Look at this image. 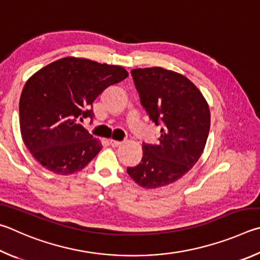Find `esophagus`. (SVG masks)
I'll use <instances>...</instances> for the list:
<instances>
[{
	"instance_id": "1",
	"label": "esophagus",
	"mask_w": 260,
	"mask_h": 260,
	"mask_svg": "<svg viewBox=\"0 0 260 260\" xmlns=\"http://www.w3.org/2000/svg\"><path fill=\"white\" fill-rule=\"evenodd\" d=\"M109 144H111L113 147H118V146H121V145H122L121 142H117V140H114V139L109 140Z\"/></svg>"
}]
</instances>
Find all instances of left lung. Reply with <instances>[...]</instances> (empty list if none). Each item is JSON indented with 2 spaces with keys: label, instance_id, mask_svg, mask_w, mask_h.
I'll return each instance as SVG.
<instances>
[{
  "label": "left lung",
  "instance_id": "left-lung-1",
  "mask_svg": "<svg viewBox=\"0 0 260 260\" xmlns=\"http://www.w3.org/2000/svg\"><path fill=\"white\" fill-rule=\"evenodd\" d=\"M131 75L148 117L161 123L157 145L144 144L143 158L126 172L143 188L180 179L199 161L210 130V109L192 81L162 67L135 68Z\"/></svg>",
  "mask_w": 260,
  "mask_h": 260
}]
</instances>
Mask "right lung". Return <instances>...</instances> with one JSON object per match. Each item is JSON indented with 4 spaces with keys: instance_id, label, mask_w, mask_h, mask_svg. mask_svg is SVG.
I'll return each instance as SVG.
<instances>
[{
    "instance_id": "add662e5",
    "label": "right lung",
    "mask_w": 260,
    "mask_h": 260,
    "mask_svg": "<svg viewBox=\"0 0 260 260\" xmlns=\"http://www.w3.org/2000/svg\"><path fill=\"white\" fill-rule=\"evenodd\" d=\"M127 75L122 66L76 57L58 59L31 75L20 95L19 123L35 160L56 175L83 169L103 145L80 121L92 118L95 98Z\"/></svg>"
}]
</instances>
